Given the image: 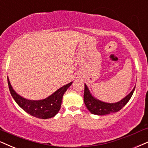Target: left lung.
<instances>
[{
	"label": "left lung",
	"instance_id": "left-lung-1",
	"mask_svg": "<svg viewBox=\"0 0 148 148\" xmlns=\"http://www.w3.org/2000/svg\"><path fill=\"white\" fill-rule=\"evenodd\" d=\"M135 90V86L133 90L126 97H125L121 101L116 103H106L96 99L90 92V90L84 84V101L88 110L94 114L97 115H105L110 113L116 112L120 110L130 99L133 92Z\"/></svg>",
	"mask_w": 148,
	"mask_h": 148
}]
</instances>
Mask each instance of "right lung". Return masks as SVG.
I'll return each instance as SVG.
<instances>
[{
    "mask_svg": "<svg viewBox=\"0 0 148 148\" xmlns=\"http://www.w3.org/2000/svg\"><path fill=\"white\" fill-rule=\"evenodd\" d=\"M7 82L12 97L18 105L25 112L39 119H47L53 117L59 112L61 108L64 94L73 82L63 86L48 97L42 100H29L17 94L12 88L10 79L7 77Z\"/></svg>",
    "mask_w": 148,
    "mask_h": 148,
    "instance_id": "right-lung-1",
    "label": "right lung"
}]
</instances>
